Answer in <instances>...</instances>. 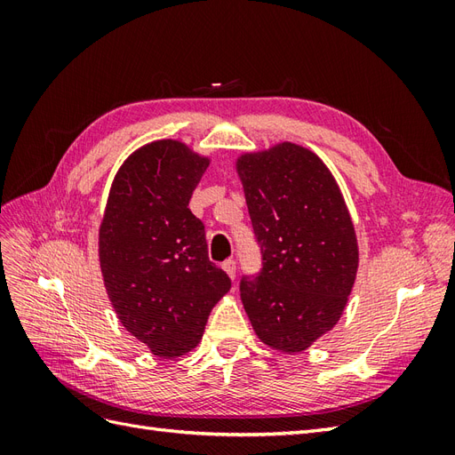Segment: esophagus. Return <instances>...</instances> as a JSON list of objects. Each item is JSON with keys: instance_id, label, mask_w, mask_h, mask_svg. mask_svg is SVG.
Returning <instances> with one entry per match:
<instances>
[{"instance_id": "esophagus-1", "label": "esophagus", "mask_w": 455, "mask_h": 455, "mask_svg": "<svg viewBox=\"0 0 455 455\" xmlns=\"http://www.w3.org/2000/svg\"><path fill=\"white\" fill-rule=\"evenodd\" d=\"M222 267H224V271L229 275L231 279H235V275H237V261L235 259H233V258L226 259L224 264H222Z\"/></svg>"}]
</instances>
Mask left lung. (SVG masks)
<instances>
[{
  "instance_id": "left-lung-1",
  "label": "left lung",
  "mask_w": 455,
  "mask_h": 455,
  "mask_svg": "<svg viewBox=\"0 0 455 455\" xmlns=\"http://www.w3.org/2000/svg\"><path fill=\"white\" fill-rule=\"evenodd\" d=\"M237 169L261 256L239 283L244 311L269 347L304 351L338 323L355 283L346 203L324 163L291 142L243 156Z\"/></svg>"
}]
</instances>
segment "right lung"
<instances>
[{"instance_id": "1", "label": "right lung", "mask_w": 455, "mask_h": 455, "mask_svg": "<svg viewBox=\"0 0 455 455\" xmlns=\"http://www.w3.org/2000/svg\"><path fill=\"white\" fill-rule=\"evenodd\" d=\"M206 167L176 140L140 148L119 169L100 226V267L119 321L164 359L197 346L231 288L188 206Z\"/></svg>"}]
</instances>
